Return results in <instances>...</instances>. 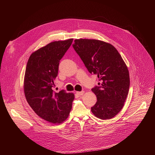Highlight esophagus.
Segmentation results:
<instances>
[{
  "label": "esophagus",
  "instance_id": "34e87169",
  "mask_svg": "<svg viewBox=\"0 0 155 155\" xmlns=\"http://www.w3.org/2000/svg\"><path fill=\"white\" fill-rule=\"evenodd\" d=\"M77 93V95H78V96H82L84 93V91H78V92H77L76 93Z\"/></svg>",
  "mask_w": 155,
  "mask_h": 155
}]
</instances>
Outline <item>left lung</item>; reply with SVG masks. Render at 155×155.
Segmentation results:
<instances>
[{
    "mask_svg": "<svg viewBox=\"0 0 155 155\" xmlns=\"http://www.w3.org/2000/svg\"><path fill=\"white\" fill-rule=\"evenodd\" d=\"M73 47L90 74L101 83L91 91L97 102L92 113L101 120L114 118L123 108L129 93V71L117 50L111 44L95 39H76Z\"/></svg>",
    "mask_w": 155,
    "mask_h": 155,
    "instance_id": "8db88e82",
    "label": "left lung"
}]
</instances>
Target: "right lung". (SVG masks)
Here are the masks:
<instances>
[{"label": "right lung", "instance_id": "right-lung-1", "mask_svg": "<svg viewBox=\"0 0 155 155\" xmlns=\"http://www.w3.org/2000/svg\"><path fill=\"white\" fill-rule=\"evenodd\" d=\"M72 41L73 38H70L48 43L33 52L26 65V99L38 117L53 124H61L68 118L75 97L74 93L53 90L59 61Z\"/></svg>", "mask_w": 155, "mask_h": 155}]
</instances>
